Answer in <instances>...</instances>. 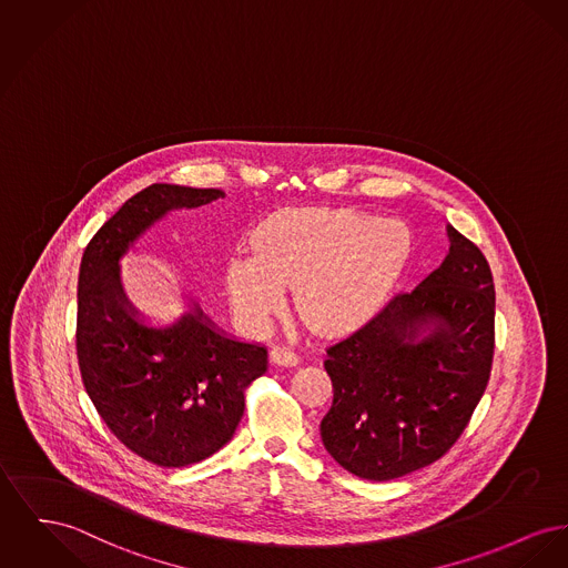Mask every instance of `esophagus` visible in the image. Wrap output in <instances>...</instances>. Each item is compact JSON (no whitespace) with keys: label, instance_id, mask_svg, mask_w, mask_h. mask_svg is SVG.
Wrapping results in <instances>:
<instances>
[{"label":"esophagus","instance_id":"esophagus-1","mask_svg":"<svg viewBox=\"0 0 568 568\" xmlns=\"http://www.w3.org/2000/svg\"><path fill=\"white\" fill-rule=\"evenodd\" d=\"M270 358H272L274 365H283V367H296V365L301 363V356H298L294 349L285 347V345L274 347V349L270 352Z\"/></svg>","mask_w":568,"mask_h":568}]
</instances>
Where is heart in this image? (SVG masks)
<instances>
[{
  "mask_svg": "<svg viewBox=\"0 0 568 568\" xmlns=\"http://www.w3.org/2000/svg\"><path fill=\"white\" fill-rule=\"evenodd\" d=\"M253 257H232L227 285L235 306L255 320L276 311L283 287H296L304 322L341 331L384 301L407 253L395 219L326 207L278 210L255 230Z\"/></svg>",
  "mask_w": 568,
  "mask_h": 568,
  "instance_id": "b5f03b06",
  "label": "heart"
}]
</instances>
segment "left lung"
I'll list each match as a JSON object with an SVG mask.
<instances>
[{"mask_svg": "<svg viewBox=\"0 0 568 568\" xmlns=\"http://www.w3.org/2000/svg\"><path fill=\"white\" fill-rule=\"evenodd\" d=\"M450 253L420 285L326 347L333 405L322 442L338 466L393 480L444 457L483 397L496 347V290L480 248L448 227ZM425 325L435 328L420 339Z\"/></svg>", "mask_w": 568, "mask_h": 568, "instance_id": "obj_1", "label": "left lung"}]
</instances>
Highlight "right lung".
I'll use <instances>...</instances> for the list:
<instances>
[{"mask_svg":"<svg viewBox=\"0 0 568 568\" xmlns=\"http://www.w3.org/2000/svg\"><path fill=\"white\" fill-rule=\"evenodd\" d=\"M223 195L152 184L102 225L81 260L77 358L83 386L109 432L154 466L197 464L232 439L246 388L267 371V352L216 333L200 311L165 331L141 326L122 294L118 260L169 210Z\"/></svg>","mask_w":568,"mask_h":568,"instance_id":"add662e5","label":"right lung"}]
</instances>
